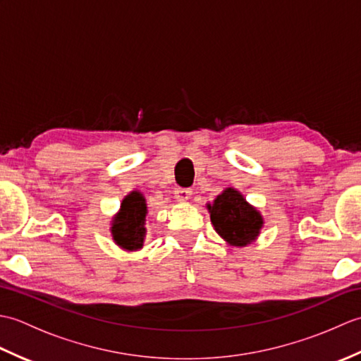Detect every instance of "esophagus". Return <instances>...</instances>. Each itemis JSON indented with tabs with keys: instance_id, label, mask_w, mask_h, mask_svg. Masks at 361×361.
I'll list each match as a JSON object with an SVG mask.
<instances>
[{
	"instance_id": "1",
	"label": "esophagus",
	"mask_w": 361,
	"mask_h": 361,
	"mask_svg": "<svg viewBox=\"0 0 361 361\" xmlns=\"http://www.w3.org/2000/svg\"><path fill=\"white\" fill-rule=\"evenodd\" d=\"M190 194H192V190H190L189 188H176L175 189V198L178 202H186L189 200Z\"/></svg>"
}]
</instances>
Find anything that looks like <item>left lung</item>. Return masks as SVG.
I'll return each instance as SVG.
<instances>
[{
    "label": "left lung",
    "mask_w": 361,
    "mask_h": 361,
    "mask_svg": "<svg viewBox=\"0 0 361 361\" xmlns=\"http://www.w3.org/2000/svg\"><path fill=\"white\" fill-rule=\"evenodd\" d=\"M209 212L216 231L234 247H245L255 240L264 224L260 214L231 188L209 204Z\"/></svg>",
    "instance_id": "8db88e82"
}]
</instances>
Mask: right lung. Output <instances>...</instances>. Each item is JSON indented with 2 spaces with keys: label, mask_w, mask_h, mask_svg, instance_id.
<instances>
[{
  "label": "right lung",
  "mask_w": 361,
  "mask_h": 361,
  "mask_svg": "<svg viewBox=\"0 0 361 361\" xmlns=\"http://www.w3.org/2000/svg\"><path fill=\"white\" fill-rule=\"evenodd\" d=\"M145 214H147V206L140 192L135 190L124 198L121 204V212L114 219L111 226L113 239L119 247L132 251L142 247L145 235Z\"/></svg>",
  "instance_id": "right-lung-1"
}]
</instances>
